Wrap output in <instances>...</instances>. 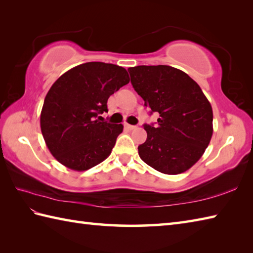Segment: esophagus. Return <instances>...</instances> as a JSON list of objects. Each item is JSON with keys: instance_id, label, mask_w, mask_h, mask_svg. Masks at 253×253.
Instances as JSON below:
<instances>
[{"instance_id": "obj_1", "label": "esophagus", "mask_w": 253, "mask_h": 253, "mask_svg": "<svg viewBox=\"0 0 253 253\" xmlns=\"http://www.w3.org/2000/svg\"><path fill=\"white\" fill-rule=\"evenodd\" d=\"M125 126H126V128H128V130H134V128H136V126H131V125H127V123H126V125H125Z\"/></svg>"}]
</instances>
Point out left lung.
<instances>
[{
	"mask_svg": "<svg viewBox=\"0 0 253 253\" xmlns=\"http://www.w3.org/2000/svg\"><path fill=\"white\" fill-rule=\"evenodd\" d=\"M131 83L150 114L154 125H144L147 139L138 146L141 159L165 174L190 169L209 145L213 112L200 86L184 71L171 66L128 68Z\"/></svg>",
	"mask_w": 253,
	"mask_h": 253,
	"instance_id": "left-lung-1",
	"label": "left lung"
}]
</instances>
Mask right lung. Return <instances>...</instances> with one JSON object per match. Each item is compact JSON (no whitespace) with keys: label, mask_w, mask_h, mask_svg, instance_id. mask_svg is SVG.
I'll list each match as a JSON object with an SVG mask.
<instances>
[{"label":"right lung","mask_w":253,"mask_h":253,"mask_svg":"<svg viewBox=\"0 0 253 253\" xmlns=\"http://www.w3.org/2000/svg\"><path fill=\"white\" fill-rule=\"evenodd\" d=\"M130 82L120 66L91 61L60 76L47 92L41 111V131L55 159L75 171L97 166L111 154L122 125L100 116L110 95Z\"/></svg>","instance_id":"1"}]
</instances>
